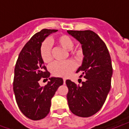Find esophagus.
I'll list each match as a JSON object with an SVG mask.
<instances>
[{
  "instance_id": "1",
  "label": "esophagus",
  "mask_w": 129,
  "mask_h": 129,
  "mask_svg": "<svg viewBox=\"0 0 129 129\" xmlns=\"http://www.w3.org/2000/svg\"><path fill=\"white\" fill-rule=\"evenodd\" d=\"M66 79H63V84H66Z\"/></svg>"
}]
</instances>
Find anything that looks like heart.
<instances>
[{"instance_id":"b5f03b06","label":"heart","mask_w":129,"mask_h":129,"mask_svg":"<svg viewBox=\"0 0 129 129\" xmlns=\"http://www.w3.org/2000/svg\"><path fill=\"white\" fill-rule=\"evenodd\" d=\"M52 42L65 50L70 57L75 59L80 58L82 55V49L80 47H74V40L68 35H60L52 39ZM39 54L43 63L49 64L52 62V51L49 43L43 41L39 49ZM75 68V65L72 61L63 63H55L51 66L50 71L54 76L67 78Z\"/></svg>"}]
</instances>
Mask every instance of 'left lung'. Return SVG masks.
I'll return each instance as SVG.
<instances>
[{
  "label": "left lung",
  "instance_id": "left-lung-1",
  "mask_svg": "<svg viewBox=\"0 0 129 129\" xmlns=\"http://www.w3.org/2000/svg\"><path fill=\"white\" fill-rule=\"evenodd\" d=\"M82 44L84 58L76 72L86 79L82 86L66 80L67 99L73 114L89 117L103 106L111 87L112 66L110 53L104 42L90 30L68 31Z\"/></svg>",
  "mask_w": 129,
  "mask_h": 129
}]
</instances>
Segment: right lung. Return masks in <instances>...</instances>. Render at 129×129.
<instances>
[{
	"label": "right lung",
	"instance_id": "1",
	"mask_svg": "<svg viewBox=\"0 0 129 129\" xmlns=\"http://www.w3.org/2000/svg\"><path fill=\"white\" fill-rule=\"evenodd\" d=\"M57 31L43 29L35 33L23 47L15 65L13 91L16 102L22 113L31 120H41L49 114L51 100L63 83L61 78H49L50 73L39 54L45 37ZM42 77L50 79L44 87L39 84Z\"/></svg>",
	"mask_w": 129,
	"mask_h": 129
}]
</instances>
